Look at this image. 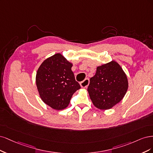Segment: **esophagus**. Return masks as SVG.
I'll return each mask as SVG.
<instances>
[{"label": "esophagus", "instance_id": "1", "mask_svg": "<svg viewBox=\"0 0 153 153\" xmlns=\"http://www.w3.org/2000/svg\"><path fill=\"white\" fill-rule=\"evenodd\" d=\"M89 83H90L89 79H85L83 81L80 82V85L82 88H87L88 86L89 85Z\"/></svg>", "mask_w": 153, "mask_h": 153}]
</instances>
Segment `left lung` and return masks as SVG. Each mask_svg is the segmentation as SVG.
<instances>
[{
    "instance_id": "8db88e82",
    "label": "left lung",
    "mask_w": 153,
    "mask_h": 153,
    "mask_svg": "<svg viewBox=\"0 0 153 153\" xmlns=\"http://www.w3.org/2000/svg\"><path fill=\"white\" fill-rule=\"evenodd\" d=\"M128 88L125 72L116 62L97 67L95 75L90 78L88 91L94 105L101 110L109 109L119 103Z\"/></svg>"
}]
</instances>
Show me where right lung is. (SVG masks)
Returning a JSON list of instances; mask_svg holds the SVG:
<instances>
[{
    "mask_svg": "<svg viewBox=\"0 0 153 153\" xmlns=\"http://www.w3.org/2000/svg\"><path fill=\"white\" fill-rule=\"evenodd\" d=\"M72 63L60 53L46 59L36 74V85L42 100L56 110L65 109L81 86L71 70Z\"/></svg>",
    "mask_w": 153,
    "mask_h": 153,
    "instance_id": "add662e5",
    "label": "right lung"
}]
</instances>
